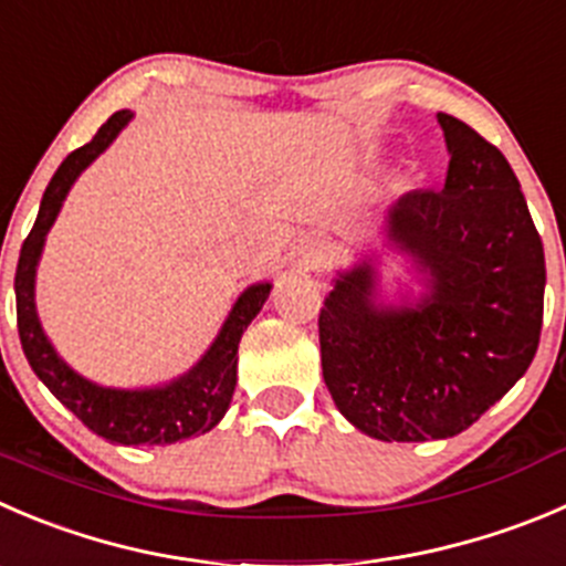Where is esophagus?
Returning a JSON list of instances; mask_svg holds the SVG:
<instances>
[{"label":"esophagus","mask_w":566,"mask_h":566,"mask_svg":"<svg viewBox=\"0 0 566 566\" xmlns=\"http://www.w3.org/2000/svg\"><path fill=\"white\" fill-rule=\"evenodd\" d=\"M323 260H326V245H323V243H312L310 249L304 251V265L306 268H317Z\"/></svg>","instance_id":"obj_1"}]
</instances>
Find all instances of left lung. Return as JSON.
<instances>
[{"label":"left lung","instance_id":"8db88e82","mask_svg":"<svg viewBox=\"0 0 566 566\" xmlns=\"http://www.w3.org/2000/svg\"><path fill=\"white\" fill-rule=\"evenodd\" d=\"M451 166L442 190H415L387 216L389 240L429 276L417 306L373 304V268L343 273L317 317L337 409L384 442L470 429L534 361L545 310V249L497 146L440 113Z\"/></svg>","mask_w":566,"mask_h":566}]
</instances>
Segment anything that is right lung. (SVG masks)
<instances>
[{
	"label": "right lung",
	"instance_id": "right-lung-1",
	"mask_svg": "<svg viewBox=\"0 0 566 566\" xmlns=\"http://www.w3.org/2000/svg\"><path fill=\"white\" fill-rule=\"evenodd\" d=\"M129 118V109H118V113L109 115L98 126L91 144L71 151L54 171L52 182L41 199L35 227L21 245L19 268H15V321H19L21 348H24V356L35 376L46 384L49 392L65 409H71L85 422L93 434L118 442V446H171V442L188 440V437L207 434L227 415L234 384H238V343L245 326L254 321L256 312L268 301L271 284H254V287L245 290L234 304L229 321L223 323L212 348L205 354V359L188 376L177 378L168 387H98V384L76 376L54 354L35 315V268L43 249V238L57 218L60 205H63L74 179L113 144L115 135L124 129Z\"/></svg>",
	"mask_w": 566,
	"mask_h": 566
}]
</instances>
